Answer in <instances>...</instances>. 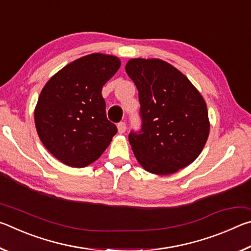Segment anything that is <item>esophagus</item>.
<instances>
[{
  "mask_svg": "<svg viewBox=\"0 0 251 251\" xmlns=\"http://www.w3.org/2000/svg\"><path fill=\"white\" fill-rule=\"evenodd\" d=\"M117 129H118V133H120V134L125 133V131H126V124H125V123L124 122L118 123V124H117Z\"/></svg>",
  "mask_w": 251,
  "mask_h": 251,
  "instance_id": "1",
  "label": "esophagus"
}]
</instances>
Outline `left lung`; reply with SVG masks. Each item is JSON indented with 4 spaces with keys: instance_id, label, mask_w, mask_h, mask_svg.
Returning a JSON list of instances; mask_svg holds the SVG:
<instances>
[{
    "instance_id": "8db88e82",
    "label": "left lung",
    "mask_w": 251,
    "mask_h": 251,
    "mask_svg": "<svg viewBox=\"0 0 251 251\" xmlns=\"http://www.w3.org/2000/svg\"><path fill=\"white\" fill-rule=\"evenodd\" d=\"M126 73L138 90L142 128L128 141L144 169L169 175L201 154L209 135L205 100L186 76L158 58H133Z\"/></svg>"
}]
</instances>
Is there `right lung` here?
I'll use <instances>...</instances> for the list:
<instances>
[{"label": "right lung", "instance_id": "1", "mask_svg": "<svg viewBox=\"0 0 251 251\" xmlns=\"http://www.w3.org/2000/svg\"><path fill=\"white\" fill-rule=\"evenodd\" d=\"M120 58L94 53L58 71L42 90L34 120L41 142L55 158L82 168L99 159L117 133L106 117L101 88Z\"/></svg>", "mask_w": 251, "mask_h": 251}]
</instances>
